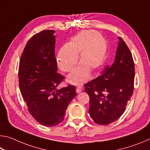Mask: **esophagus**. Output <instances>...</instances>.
<instances>
[{
  "mask_svg": "<svg viewBox=\"0 0 150 150\" xmlns=\"http://www.w3.org/2000/svg\"><path fill=\"white\" fill-rule=\"evenodd\" d=\"M82 90H83L82 87H77V88H76V92L77 93H81V91H82Z\"/></svg>",
  "mask_w": 150,
  "mask_h": 150,
  "instance_id": "34e87169",
  "label": "esophagus"
}]
</instances>
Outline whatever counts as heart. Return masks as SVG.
<instances>
[{
  "mask_svg": "<svg viewBox=\"0 0 150 150\" xmlns=\"http://www.w3.org/2000/svg\"><path fill=\"white\" fill-rule=\"evenodd\" d=\"M106 53L107 44L98 33L83 30L58 51L57 63L61 71L70 72L79 57L80 64L69 75L67 81L73 85H82L89 79L91 71L94 72L101 67Z\"/></svg>",
  "mask_w": 150,
  "mask_h": 150,
  "instance_id": "obj_1",
  "label": "heart"
}]
</instances>
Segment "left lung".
<instances>
[{
	"label": "left lung",
	"instance_id": "obj_1",
	"mask_svg": "<svg viewBox=\"0 0 150 150\" xmlns=\"http://www.w3.org/2000/svg\"><path fill=\"white\" fill-rule=\"evenodd\" d=\"M115 61L103 75L84 85L89 96L88 113L96 124L107 125L117 120L125 111L134 91L132 55L120 37Z\"/></svg>",
	"mask_w": 150,
	"mask_h": 150
}]
</instances>
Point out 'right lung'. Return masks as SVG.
<instances>
[{
    "label": "right lung",
    "instance_id": "right-lung-1",
    "mask_svg": "<svg viewBox=\"0 0 150 150\" xmlns=\"http://www.w3.org/2000/svg\"><path fill=\"white\" fill-rule=\"evenodd\" d=\"M55 32L43 30L33 35L18 68L20 90L28 112L40 124L49 127L62 122L68 105L77 95L71 85L57 89L64 77L57 72Z\"/></svg>",
    "mask_w": 150,
    "mask_h": 150
}]
</instances>
